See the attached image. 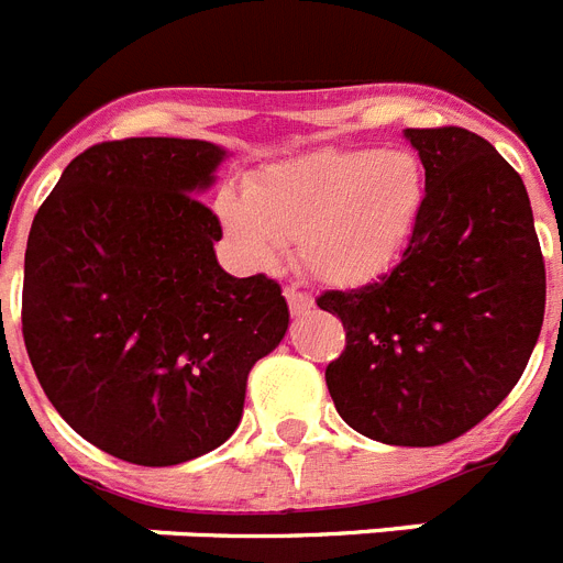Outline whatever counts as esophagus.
<instances>
[{
    "label": "esophagus",
    "instance_id": "34e87169",
    "mask_svg": "<svg viewBox=\"0 0 563 563\" xmlns=\"http://www.w3.org/2000/svg\"><path fill=\"white\" fill-rule=\"evenodd\" d=\"M285 299L287 305H290V313H294V317H302V313H308V310L313 308V299H310L305 290H296V287H285Z\"/></svg>",
    "mask_w": 563,
    "mask_h": 563
}]
</instances>
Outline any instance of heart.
Listing matches in <instances>:
<instances>
[{
    "label": "heart",
    "mask_w": 563,
    "mask_h": 563,
    "mask_svg": "<svg viewBox=\"0 0 563 563\" xmlns=\"http://www.w3.org/2000/svg\"><path fill=\"white\" fill-rule=\"evenodd\" d=\"M427 203L424 165L409 151L322 147L273 162L244 188L220 197L229 238L253 264L296 244L299 267L340 290L384 278L407 253Z\"/></svg>",
    "instance_id": "heart-1"
}]
</instances>
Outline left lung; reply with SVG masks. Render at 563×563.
Masks as SVG:
<instances>
[{
    "mask_svg": "<svg viewBox=\"0 0 563 563\" xmlns=\"http://www.w3.org/2000/svg\"><path fill=\"white\" fill-rule=\"evenodd\" d=\"M404 139L424 165L427 203L401 264L317 305L345 328V352L325 368L345 424L433 448L515 389L541 334L547 273L523 179L492 142L462 128Z\"/></svg>",
    "mask_w": 563,
    "mask_h": 563,
    "instance_id": "left-lung-1",
    "label": "left lung"
}]
</instances>
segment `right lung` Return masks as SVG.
Masks as SVG:
<instances>
[{
	"label": "right lung",
	"mask_w": 563,
	"mask_h": 563,
	"mask_svg": "<svg viewBox=\"0 0 563 563\" xmlns=\"http://www.w3.org/2000/svg\"><path fill=\"white\" fill-rule=\"evenodd\" d=\"M227 151L200 139L101 142L31 223L22 336L66 424L110 456L168 467L214 451L290 310L264 273L229 276L209 191Z\"/></svg>",
	"instance_id": "add662e5"
}]
</instances>
